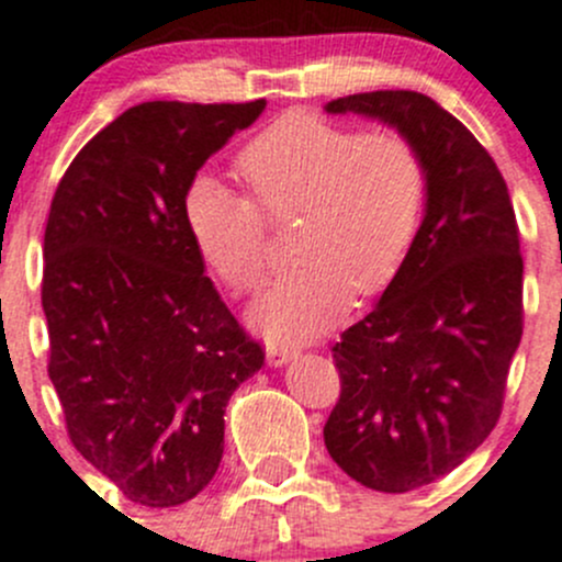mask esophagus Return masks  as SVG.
Instances as JSON below:
<instances>
[{
    "label": "esophagus",
    "instance_id": "esophagus-1",
    "mask_svg": "<svg viewBox=\"0 0 562 562\" xmlns=\"http://www.w3.org/2000/svg\"><path fill=\"white\" fill-rule=\"evenodd\" d=\"M266 359H269L271 368H282V364L291 362L293 351L285 346H277V342H269V348H266Z\"/></svg>",
    "mask_w": 562,
    "mask_h": 562
}]
</instances>
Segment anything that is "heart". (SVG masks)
Returning <instances> with one entry per match:
<instances>
[{"mask_svg":"<svg viewBox=\"0 0 562 562\" xmlns=\"http://www.w3.org/2000/svg\"><path fill=\"white\" fill-rule=\"evenodd\" d=\"M249 198L198 178L183 222L200 258L233 291H258L269 274V220L296 214L293 252L304 260L252 307L277 340H310L335 324L351 293L384 291L406 263L426 211L423 154L395 128L353 131L315 112H288L236 159Z\"/></svg>","mask_w":562,"mask_h":562,"instance_id":"b5f03b06","label":"heart"}]
</instances>
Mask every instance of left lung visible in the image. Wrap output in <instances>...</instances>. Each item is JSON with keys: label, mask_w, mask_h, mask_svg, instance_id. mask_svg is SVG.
I'll return each mask as SVG.
<instances>
[{"label": "left lung", "mask_w": 562, "mask_h": 562, "mask_svg": "<svg viewBox=\"0 0 562 562\" xmlns=\"http://www.w3.org/2000/svg\"><path fill=\"white\" fill-rule=\"evenodd\" d=\"M326 112L392 125L428 170L406 263L331 348L340 401L324 426L348 477L403 494L464 464L497 426L521 340L519 227L494 159L434 98L357 92Z\"/></svg>", "instance_id": "1"}]
</instances>
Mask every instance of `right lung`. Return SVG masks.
I'll return each mask as SVG.
<instances>
[{
  "instance_id": "1",
  "label": "right lung",
  "mask_w": 562,
  "mask_h": 562,
  "mask_svg": "<svg viewBox=\"0 0 562 562\" xmlns=\"http://www.w3.org/2000/svg\"><path fill=\"white\" fill-rule=\"evenodd\" d=\"M266 101H148L79 150L43 236L48 379L74 448L131 503L198 497L225 453V406L263 364L183 222L200 167Z\"/></svg>"
}]
</instances>
